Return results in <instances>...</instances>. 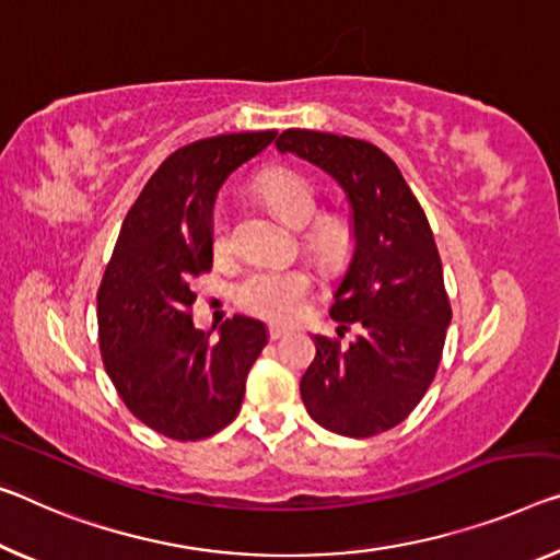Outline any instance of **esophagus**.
<instances>
[{"instance_id":"1","label":"esophagus","mask_w":560,"mask_h":560,"mask_svg":"<svg viewBox=\"0 0 560 560\" xmlns=\"http://www.w3.org/2000/svg\"><path fill=\"white\" fill-rule=\"evenodd\" d=\"M268 335H270V340H280V338H285V335H288V328H280V325H270Z\"/></svg>"}]
</instances>
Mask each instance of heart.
I'll return each mask as SVG.
<instances>
[{
    "mask_svg": "<svg viewBox=\"0 0 560 560\" xmlns=\"http://www.w3.org/2000/svg\"><path fill=\"white\" fill-rule=\"evenodd\" d=\"M260 190L268 202L280 212L282 220L290 225L305 228L317 214V192L315 185L295 170H268L260 177ZM313 240L325 253H335L342 245V230L338 225L317 228ZM230 245L228 214L222 208L212 214V250L225 253ZM313 278L303 268H285V265H260L243 275L235 285V303L245 313L265 317V320L288 323L300 315Z\"/></svg>",
    "mask_w": 560,
    "mask_h": 560,
    "instance_id": "b5f03b06",
    "label": "heart"
}]
</instances>
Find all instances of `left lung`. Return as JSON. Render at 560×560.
<instances>
[{
  "mask_svg": "<svg viewBox=\"0 0 560 560\" xmlns=\"http://www.w3.org/2000/svg\"><path fill=\"white\" fill-rule=\"evenodd\" d=\"M313 162L348 195L355 250L330 317L348 348L313 335L300 381L310 418L348 438L395 428L423 400L441 363L451 303L433 230L400 170L381 148L346 135L285 130L275 142Z\"/></svg>",
  "mask_w": 560,
  "mask_h": 560,
  "instance_id": "1",
  "label": "left lung"
}]
</instances>
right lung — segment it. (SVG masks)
<instances>
[{
    "label": "right lung",
    "instance_id": "right-lung-1",
    "mask_svg": "<svg viewBox=\"0 0 560 560\" xmlns=\"http://www.w3.org/2000/svg\"><path fill=\"white\" fill-rule=\"evenodd\" d=\"M278 137L218 135L162 162L127 212L97 292L100 352L132 416L172 441L230 425L268 346L260 320L235 315L220 338L195 330L192 282L212 268V210L225 179Z\"/></svg>",
    "mask_w": 560,
    "mask_h": 560
}]
</instances>
